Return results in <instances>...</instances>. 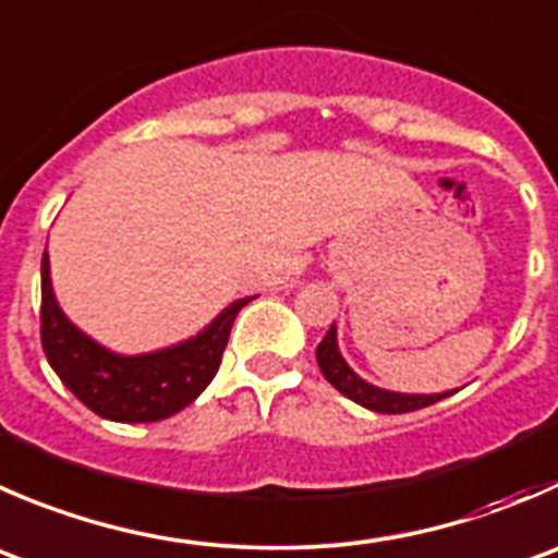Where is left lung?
<instances>
[{"label":"left lung","mask_w":558,"mask_h":558,"mask_svg":"<svg viewBox=\"0 0 558 558\" xmlns=\"http://www.w3.org/2000/svg\"><path fill=\"white\" fill-rule=\"evenodd\" d=\"M316 360L322 373L327 376V381L332 384L338 392H343L345 398L354 400V403L365 405V409L378 411V414H405V411L425 409V405L436 403V400L450 398L452 392L441 395H403V392H389V389H378L373 384L362 381L338 351V327H329L324 340L316 349Z\"/></svg>","instance_id":"left-lung-1"}]
</instances>
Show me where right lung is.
<instances>
[{
    "mask_svg": "<svg viewBox=\"0 0 558 558\" xmlns=\"http://www.w3.org/2000/svg\"><path fill=\"white\" fill-rule=\"evenodd\" d=\"M40 275V340L48 365L86 409L113 423H158L191 405L218 373L231 324L251 302L236 300L185 343L122 356L86 338L59 311L48 278V253H43Z\"/></svg>",
    "mask_w": 558,
    "mask_h": 558,
    "instance_id": "add662e5",
    "label": "right lung"
}]
</instances>
